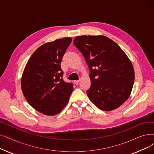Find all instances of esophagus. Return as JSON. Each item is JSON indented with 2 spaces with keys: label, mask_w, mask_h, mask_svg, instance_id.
<instances>
[{
  "label": "esophagus",
  "mask_w": 154,
  "mask_h": 154,
  "mask_svg": "<svg viewBox=\"0 0 154 154\" xmlns=\"http://www.w3.org/2000/svg\"><path fill=\"white\" fill-rule=\"evenodd\" d=\"M79 82H80V80H75V81H74V83H75L76 85H78Z\"/></svg>",
  "instance_id": "34e87169"
}]
</instances>
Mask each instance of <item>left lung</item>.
<instances>
[{"label": "left lung", "instance_id": "1", "mask_svg": "<svg viewBox=\"0 0 154 154\" xmlns=\"http://www.w3.org/2000/svg\"><path fill=\"white\" fill-rule=\"evenodd\" d=\"M74 44L82 53L90 70L91 85L87 94L102 110L119 107L128 99L134 83L131 61L112 40L103 35H82Z\"/></svg>", "mask_w": 154, "mask_h": 154}]
</instances>
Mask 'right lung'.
<instances>
[{
	"label": "right lung",
	"instance_id": "right-lung-1",
	"mask_svg": "<svg viewBox=\"0 0 154 154\" xmlns=\"http://www.w3.org/2000/svg\"><path fill=\"white\" fill-rule=\"evenodd\" d=\"M64 37L40 46L27 62L21 78L22 93L34 109L46 116L59 114L69 102L72 83L62 79L60 63L72 42Z\"/></svg>",
	"mask_w": 154,
	"mask_h": 154
}]
</instances>
